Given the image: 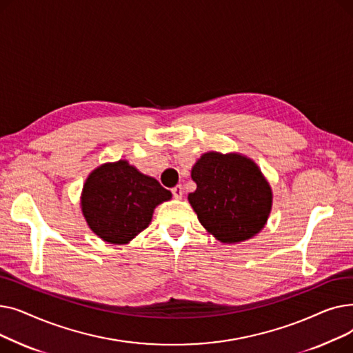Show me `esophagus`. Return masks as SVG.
<instances>
[{
	"mask_svg": "<svg viewBox=\"0 0 353 353\" xmlns=\"http://www.w3.org/2000/svg\"><path fill=\"white\" fill-rule=\"evenodd\" d=\"M172 193H173V196H174L176 199H181V197H183L184 190H183V188H181V186H176V188H173V189H172Z\"/></svg>",
	"mask_w": 353,
	"mask_h": 353,
	"instance_id": "1",
	"label": "esophagus"
}]
</instances>
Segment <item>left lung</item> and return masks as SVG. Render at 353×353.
Masks as SVG:
<instances>
[{
  "mask_svg": "<svg viewBox=\"0 0 353 353\" xmlns=\"http://www.w3.org/2000/svg\"><path fill=\"white\" fill-rule=\"evenodd\" d=\"M197 184L189 203L219 242H246L268 223L273 205L269 181L259 165L240 153L208 152L192 167Z\"/></svg>",
  "mask_w": 353,
  "mask_h": 353,
  "instance_id": "1",
  "label": "left lung"
}]
</instances>
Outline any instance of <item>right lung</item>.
<instances>
[{
	"instance_id": "1",
	"label": "right lung",
	"mask_w": 353,
	"mask_h": 353,
	"mask_svg": "<svg viewBox=\"0 0 353 353\" xmlns=\"http://www.w3.org/2000/svg\"><path fill=\"white\" fill-rule=\"evenodd\" d=\"M172 193L127 160L100 164L81 192V212L88 228L110 245H127L148 228L154 209Z\"/></svg>"
}]
</instances>
